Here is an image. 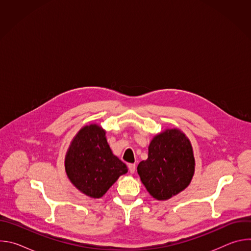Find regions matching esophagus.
Wrapping results in <instances>:
<instances>
[{"instance_id": "obj_1", "label": "esophagus", "mask_w": 251, "mask_h": 251, "mask_svg": "<svg viewBox=\"0 0 251 251\" xmlns=\"http://www.w3.org/2000/svg\"><path fill=\"white\" fill-rule=\"evenodd\" d=\"M128 168H129V172L131 174H134L135 173V170H136V165L135 164H129L128 165Z\"/></svg>"}]
</instances>
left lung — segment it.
<instances>
[{"instance_id": "left-lung-1", "label": "left lung", "mask_w": 251, "mask_h": 251, "mask_svg": "<svg viewBox=\"0 0 251 251\" xmlns=\"http://www.w3.org/2000/svg\"><path fill=\"white\" fill-rule=\"evenodd\" d=\"M142 183L156 200L164 201L185 190L195 172L192 145L177 129H168L151 141L148 159L137 167Z\"/></svg>"}]
</instances>
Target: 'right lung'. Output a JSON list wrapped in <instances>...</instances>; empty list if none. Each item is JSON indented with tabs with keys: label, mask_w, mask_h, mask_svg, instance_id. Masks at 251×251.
Masks as SVG:
<instances>
[{
	"label": "right lung",
	"mask_w": 251,
	"mask_h": 251,
	"mask_svg": "<svg viewBox=\"0 0 251 251\" xmlns=\"http://www.w3.org/2000/svg\"><path fill=\"white\" fill-rule=\"evenodd\" d=\"M65 171L71 183L80 192L98 199L128 169L113 155L105 131L91 124L84 126L71 142L65 157Z\"/></svg>",
	"instance_id": "obj_1"
}]
</instances>
